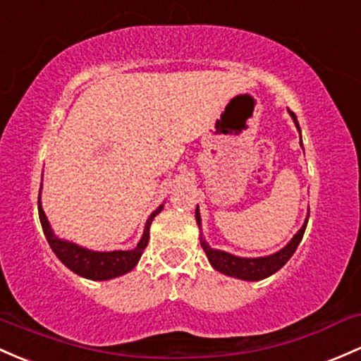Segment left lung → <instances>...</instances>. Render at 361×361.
Returning <instances> with one entry per match:
<instances>
[{
  "instance_id": "left-lung-1",
  "label": "left lung",
  "mask_w": 361,
  "mask_h": 361,
  "mask_svg": "<svg viewBox=\"0 0 361 361\" xmlns=\"http://www.w3.org/2000/svg\"><path fill=\"white\" fill-rule=\"evenodd\" d=\"M290 114L300 130L298 120H296V114L293 113V111H290ZM308 216H310V214H308ZM308 216H307V219H305V224L302 226V229H300V231L293 236V240L290 241V243H288L283 250L274 253V255L260 257V259H241V257H235V255H231V253L214 250V248L209 247L205 241H202V248H204L205 255H207L209 262L212 264V267L216 269V271L223 272V274H226V276L238 277V279H245V281L265 279V277L272 276L274 272L279 271V269L291 259L293 253L296 252V248H298L300 241H302L303 235H305V228H307ZM195 219H197V224L200 226L199 207H197V211H195Z\"/></svg>"
}]
</instances>
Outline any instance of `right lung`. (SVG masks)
Wrapping results in <instances>:
<instances>
[{
  "instance_id": "right-lung-1",
  "label": "right lung",
  "mask_w": 361,
  "mask_h": 361,
  "mask_svg": "<svg viewBox=\"0 0 361 361\" xmlns=\"http://www.w3.org/2000/svg\"><path fill=\"white\" fill-rule=\"evenodd\" d=\"M39 219H41L42 231H44L47 243H49L51 250L56 253V257L61 260L70 271H73L75 274L87 277V279L94 281H106L113 279L121 274L132 271L135 267L138 260H140L142 253H144L145 247L149 243V228L152 223L154 217L162 211V205L157 207L156 211L150 214V217L145 223L144 235L142 240L138 241V245L133 250H116V252H92L87 250V248L78 247V245L70 243V241L59 240L54 236V233L51 231V226L47 223V217L44 211H42L41 205V195H39Z\"/></svg>"
}]
</instances>
